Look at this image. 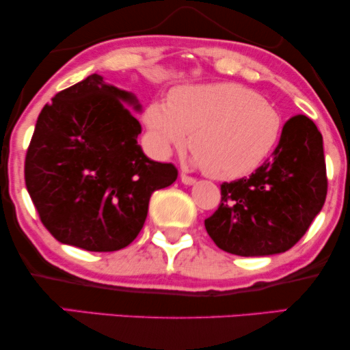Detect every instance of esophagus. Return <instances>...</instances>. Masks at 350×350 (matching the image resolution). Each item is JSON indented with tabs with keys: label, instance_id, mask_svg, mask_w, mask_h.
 <instances>
[{
	"label": "esophagus",
	"instance_id": "obj_1",
	"mask_svg": "<svg viewBox=\"0 0 350 350\" xmlns=\"http://www.w3.org/2000/svg\"><path fill=\"white\" fill-rule=\"evenodd\" d=\"M180 178H181V183H185V185H194V183H196V178H194V176L186 175V174H183V172H181Z\"/></svg>",
	"mask_w": 350,
	"mask_h": 350
}]
</instances>
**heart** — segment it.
I'll list each match as a JSON object with an SVG mask.
<instances>
[{
  "instance_id": "obj_1",
  "label": "heart",
  "mask_w": 350,
  "mask_h": 350,
  "mask_svg": "<svg viewBox=\"0 0 350 350\" xmlns=\"http://www.w3.org/2000/svg\"><path fill=\"white\" fill-rule=\"evenodd\" d=\"M145 122L161 154L188 143L196 164L217 180L256 170L280 140L284 121L255 90L234 83L172 90L169 105L152 102Z\"/></svg>"
}]
</instances>
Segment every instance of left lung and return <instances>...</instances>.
<instances>
[{"mask_svg": "<svg viewBox=\"0 0 350 350\" xmlns=\"http://www.w3.org/2000/svg\"><path fill=\"white\" fill-rule=\"evenodd\" d=\"M327 189L322 133L312 119L296 114L284 124L265 164L248 178L221 185V202L204 221L205 229L232 255L286 252L322 210Z\"/></svg>", "mask_w": 350, "mask_h": 350, "instance_id": "obj_1", "label": "left lung"}]
</instances>
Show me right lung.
Segmentation results:
<instances>
[{
	"label": "right lung",
	"instance_id": "right-lung-1",
	"mask_svg": "<svg viewBox=\"0 0 350 350\" xmlns=\"http://www.w3.org/2000/svg\"><path fill=\"white\" fill-rule=\"evenodd\" d=\"M122 102L140 109L131 92L94 73L57 94L36 121L25 185L41 223L66 245L127 247L145 224L151 194L178 176L174 164L145 156L140 122Z\"/></svg>",
	"mask_w": 350,
	"mask_h": 350
}]
</instances>
